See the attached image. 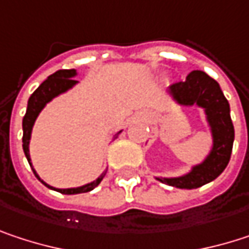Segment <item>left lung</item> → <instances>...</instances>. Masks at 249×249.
Instances as JSON below:
<instances>
[{
	"label": "left lung",
	"mask_w": 249,
	"mask_h": 249,
	"mask_svg": "<svg viewBox=\"0 0 249 249\" xmlns=\"http://www.w3.org/2000/svg\"><path fill=\"white\" fill-rule=\"evenodd\" d=\"M170 93L180 105H197L205 109L212 129L213 147L208 159L181 177L157 180L178 189H197L215 180L229 163L235 131L229 114V104L219 83L202 71L190 72L184 82L170 86Z\"/></svg>",
	"instance_id": "obj_1"
}]
</instances>
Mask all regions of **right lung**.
Listing matches in <instances>:
<instances>
[{"mask_svg": "<svg viewBox=\"0 0 249 249\" xmlns=\"http://www.w3.org/2000/svg\"><path fill=\"white\" fill-rule=\"evenodd\" d=\"M76 75L75 69H62V71H57L56 73L50 75L34 92L33 95L30 96L28 99V105H27V111H25L24 118H23V150H24L25 157L31 166V160H30V154H28V144H30V137H31V129H33V125L36 118L38 117L40 111L46 107L47 102H50L54 96L66 92L68 89H71L73 85L77 83V80H73L72 77ZM33 169V167H31ZM33 173L34 176L44 184L47 186L49 189H53L56 192H60L63 195H76V193H86V192H90L93 190L99 183L101 180L104 178L105 173H102L96 180H93L92 183H88L85 186H80V187H73V189H54L52 186H49L47 183H44L38 174L36 173V170L33 169Z\"/></svg>", "mask_w": 249, "mask_h": 249, "instance_id": "1", "label": "right lung"}]
</instances>
